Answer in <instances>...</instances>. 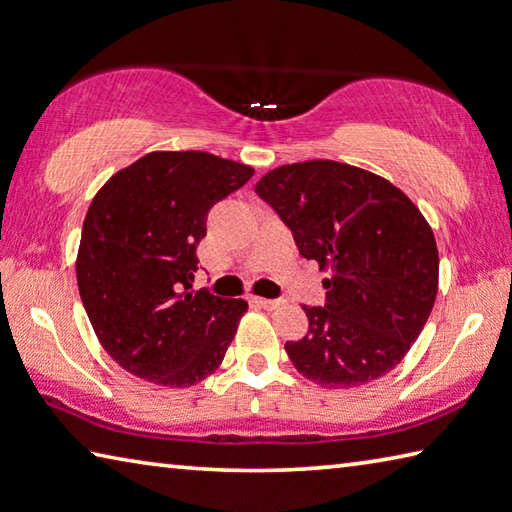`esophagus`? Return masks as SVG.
I'll return each instance as SVG.
<instances>
[{
	"label": "esophagus",
	"mask_w": 512,
	"mask_h": 512,
	"mask_svg": "<svg viewBox=\"0 0 512 512\" xmlns=\"http://www.w3.org/2000/svg\"><path fill=\"white\" fill-rule=\"evenodd\" d=\"M254 303H258L260 307H265V310H276V307L283 305V298H260V296H256Z\"/></svg>",
	"instance_id": "1"
}]
</instances>
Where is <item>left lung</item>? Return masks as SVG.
Here are the masks:
<instances>
[{
  "label": "left lung",
  "mask_w": 512,
  "mask_h": 512,
  "mask_svg": "<svg viewBox=\"0 0 512 512\" xmlns=\"http://www.w3.org/2000/svg\"><path fill=\"white\" fill-rule=\"evenodd\" d=\"M254 189L301 256L330 272L325 303L303 305L307 334L285 343L294 368L323 388L390 372L437 298V243L421 211L392 182L334 160L278 167Z\"/></svg>",
  "instance_id": "left-lung-1"
}]
</instances>
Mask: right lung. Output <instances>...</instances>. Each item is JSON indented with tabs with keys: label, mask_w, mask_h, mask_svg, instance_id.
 <instances>
[{
	"label": "right lung",
	"mask_w": 512,
	"mask_h": 512,
	"mask_svg": "<svg viewBox=\"0 0 512 512\" xmlns=\"http://www.w3.org/2000/svg\"><path fill=\"white\" fill-rule=\"evenodd\" d=\"M252 176L205 151H153L93 198L77 287L102 347L127 372L189 388L225 359L247 303L189 289L209 209Z\"/></svg>",
	"instance_id": "add662e5"
}]
</instances>
